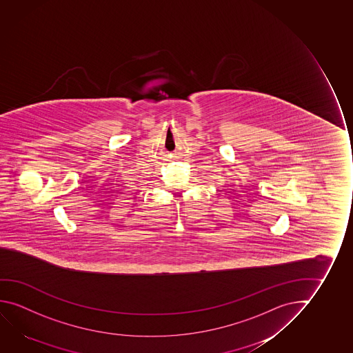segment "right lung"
<instances>
[{
	"label": "right lung",
	"mask_w": 353,
	"mask_h": 353,
	"mask_svg": "<svg viewBox=\"0 0 353 353\" xmlns=\"http://www.w3.org/2000/svg\"><path fill=\"white\" fill-rule=\"evenodd\" d=\"M2 250H2V248H1V250H0V252H2Z\"/></svg>",
	"instance_id": "right-lung-1"
}]
</instances>
